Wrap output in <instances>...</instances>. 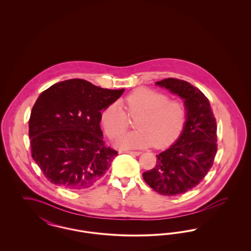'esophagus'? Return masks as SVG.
<instances>
[{
  "instance_id": "1",
  "label": "esophagus",
  "mask_w": 251,
  "mask_h": 251,
  "mask_svg": "<svg viewBox=\"0 0 251 251\" xmlns=\"http://www.w3.org/2000/svg\"><path fill=\"white\" fill-rule=\"evenodd\" d=\"M124 152L127 154H131V155L138 156L141 154L140 151H124Z\"/></svg>"
}]
</instances>
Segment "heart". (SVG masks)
<instances>
[{"instance_id": "heart-1", "label": "heart", "mask_w": 251, "mask_h": 251, "mask_svg": "<svg viewBox=\"0 0 251 251\" xmlns=\"http://www.w3.org/2000/svg\"><path fill=\"white\" fill-rule=\"evenodd\" d=\"M129 116L135 119L136 131H131L117 142L122 150L143 149L154 144L165 148L173 143L184 128L187 111L178 100H169L166 94L140 87L122 100ZM101 123L109 138L120 136L128 129L129 119L120 103L109 104L101 113Z\"/></svg>"}]
</instances>
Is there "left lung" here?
Instances as JSON below:
<instances>
[{
    "instance_id": "left-lung-1",
    "label": "left lung",
    "mask_w": 251,
    "mask_h": 251,
    "mask_svg": "<svg viewBox=\"0 0 251 251\" xmlns=\"http://www.w3.org/2000/svg\"><path fill=\"white\" fill-rule=\"evenodd\" d=\"M184 100L187 119L178 140L157 156L155 167L143 173L145 181L163 196L180 195L197 186L213 167L216 121L209 100L186 81L167 78L156 82Z\"/></svg>"
}]
</instances>
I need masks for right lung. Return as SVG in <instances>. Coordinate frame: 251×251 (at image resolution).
<instances>
[{"instance_id": "add662e5", "label": "right lung", "mask_w": 251, "mask_h": 251, "mask_svg": "<svg viewBox=\"0 0 251 251\" xmlns=\"http://www.w3.org/2000/svg\"><path fill=\"white\" fill-rule=\"evenodd\" d=\"M123 92L72 79L39 95L29 120L31 152L51 183L82 190L104 177L118 151L102 140L100 112Z\"/></svg>"}]
</instances>
